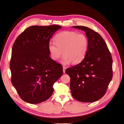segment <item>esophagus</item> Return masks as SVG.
I'll list each match as a JSON object with an SVG mask.
<instances>
[{"instance_id": "esophagus-1", "label": "esophagus", "mask_w": 124, "mask_h": 124, "mask_svg": "<svg viewBox=\"0 0 124 124\" xmlns=\"http://www.w3.org/2000/svg\"><path fill=\"white\" fill-rule=\"evenodd\" d=\"M63 73H65V70H66V67L65 66H63Z\"/></svg>"}]
</instances>
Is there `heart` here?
Here are the masks:
<instances>
[{"mask_svg": "<svg viewBox=\"0 0 124 124\" xmlns=\"http://www.w3.org/2000/svg\"><path fill=\"white\" fill-rule=\"evenodd\" d=\"M53 43L48 44V49L51 58L58 61L64 55L62 63L71 62L77 64L81 62L86 55L89 45L87 37L84 34L73 31H63L58 33L53 38Z\"/></svg>", "mask_w": 124, "mask_h": 124, "instance_id": "heart-1", "label": "heart"}]
</instances>
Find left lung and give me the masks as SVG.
<instances>
[{
	"instance_id": "8db88e82",
	"label": "left lung",
	"mask_w": 124,
	"mask_h": 124,
	"mask_svg": "<svg viewBox=\"0 0 124 124\" xmlns=\"http://www.w3.org/2000/svg\"><path fill=\"white\" fill-rule=\"evenodd\" d=\"M73 27L85 31L89 45L85 58L65 70L70 77V90L76 100L94 102L105 94L113 77L111 53L98 32L83 26Z\"/></svg>"
}]
</instances>
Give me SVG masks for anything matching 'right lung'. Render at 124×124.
Returning a JSON list of instances; mask_svg holds the SVG:
<instances>
[{"instance_id": "obj_1", "label": "right lung", "mask_w": 124, "mask_h": 124, "mask_svg": "<svg viewBox=\"0 0 124 124\" xmlns=\"http://www.w3.org/2000/svg\"><path fill=\"white\" fill-rule=\"evenodd\" d=\"M57 25L31 26L16 39L10 69L12 84L24 101L38 104L52 96L55 82L63 74V66L50 57L48 49Z\"/></svg>"}]
</instances>
